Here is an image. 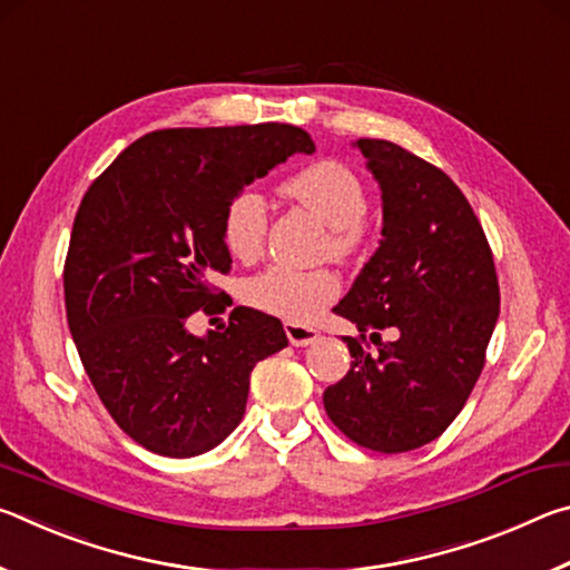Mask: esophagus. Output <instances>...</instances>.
Masks as SVG:
<instances>
[{
    "label": "esophagus",
    "instance_id": "esophagus-1",
    "mask_svg": "<svg viewBox=\"0 0 570 570\" xmlns=\"http://www.w3.org/2000/svg\"><path fill=\"white\" fill-rule=\"evenodd\" d=\"M284 330H286L288 342H292L294 346H308V344H314L316 340H320V332H316L314 326H304V324H292V322H288Z\"/></svg>",
    "mask_w": 570,
    "mask_h": 570
}]
</instances>
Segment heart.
<instances>
[{"label":"heart","mask_w":570,"mask_h":570,"mask_svg":"<svg viewBox=\"0 0 570 570\" xmlns=\"http://www.w3.org/2000/svg\"><path fill=\"white\" fill-rule=\"evenodd\" d=\"M284 198L332 228L330 248L334 256H346L362 244L366 193L360 176L336 160L312 163L282 183ZM268 226V204L256 188H240L224 210L226 248L240 262L262 254ZM340 296V278L326 268L298 272L288 266H272L244 286L246 302L276 320L306 324L320 316Z\"/></svg>","instance_id":"b5f03b06"}]
</instances>
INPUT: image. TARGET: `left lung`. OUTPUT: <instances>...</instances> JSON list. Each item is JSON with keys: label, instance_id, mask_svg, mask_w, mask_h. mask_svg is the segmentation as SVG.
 <instances>
[{"label": "left lung", "instance_id": "1", "mask_svg": "<svg viewBox=\"0 0 570 570\" xmlns=\"http://www.w3.org/2000/svg\"><path fill=\"white\" fill-rule=\"evenodd\" d=\"M382 193V238L334 312L372 330L377 352L344 336L352 366L324 392L330 420L356 445L407 452L440 438L485 364L500 288L468 198L397 142H352ZM380 328L399 334L379 340Z\"/></svg>", "mask_w": 570, "mask_h": 570}]
</instances>
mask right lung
I'll list each match as a JSON object with an SVG mask.
<instances>
[{"label":"right lung","instance_id":"obj_1","mask_svg":"<svg viewBox=\"0 0 570 570\" xmlns=\"http://www.w3.org/2000/svg\"><path fill=\"white\" fill-rule=\"evenodd\" d=\"M294 153V125L173 128L142 135L92 183L65 262L67 324L85 372L122 432L150 452L193 458L246 412L250 370L288 344L274 316L236 306L224 332H188L224 312L214 278L230 268L224 210Z\"/></svg>","mask_w":570,"mask_h":570}]
</instances>
